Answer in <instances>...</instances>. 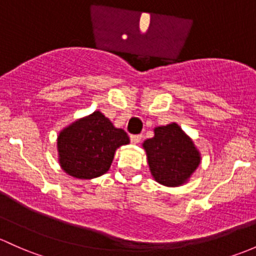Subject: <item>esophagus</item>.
Instances as JSON below:
<instances>
[{
    "label": "esophagus",
    "mask_w": 256,
    "mask_h": 256,
    "mask_svg": "<svg viewBox=\"0 0 256 256\" xmlns=\"http://www.w3.org/2000/svg\"><path fill=\"white\" fill-rule=\"evenodd\" d=\"M130 140L134 144H138V142H141L142 135H132L130 137Z\"/></svg>",
    "instance_id": "1"
}]
</instances>
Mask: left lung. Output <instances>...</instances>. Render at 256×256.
I'll list each match as a JSON object with an SVG mask.
<instances>
[{"label":"left lung","instance_id":"1","mask_svg":"<svg viewBox=\"0 0 256 256\" xmlns=\"http://www.w3.org/2000/svg\"><path fill=\"white\" fill-rule=\"evenodd\" d=\"M154 136L142 144L153 179L164 186L186 184L201 163V153L176 122L154 128Z\"/></svg>","mask_w":256,"mask_h":256}]
</instances>
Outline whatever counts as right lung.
I'll use <instances>...</instances> for the list:
<instances>
[{"label":"right lung","mask_w":256,"mask_h":256,"mask_svg":"<svg viewBox=\"0 0 256 256\" xmlns=\"http://www.w3.org/2000/svg\"><path fill=\"white\" fill-rule=\"evenodd\" d=\"M128 144V134L96 110L58 132V164L70 176L94 179L109 170L116 150Z\"/></svg>","instance_id":"right-lung-1"}]
</instances>
